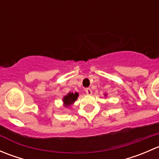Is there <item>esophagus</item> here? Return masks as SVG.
<instances>
[{
  "mask_svg": "<svg viewBox=\"0 0 159 159\" xmlns=\"http://www.w3.org/2000/svg\"><path fill=\"white\" fill-rule=\"evenodd\" d=\"M85 92L87 94H92V91H91V89H89V88H88V89H85Z\"/></svg>",
  "mask_w": 159,
  "mask_h": 159,
  "instance_id": "esophagus-1",
  "label": "esophagus"
}]
</instances>
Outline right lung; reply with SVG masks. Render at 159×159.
Segmentation results:
<instances>
[{
  "instance_id": "add662e5",
  "label": "right lung",
  "mask_w": 159,
  "mask_h": 159,
  "mask_svg": "<svg viewBox=\"0 0 159 159\" xmlns=\"http://www.w3.org/2000/svg\"><path fill=\"white\" fill-rule=\"evenodd\" d=\"M78 96V93H75V94H74V93H68V95L65 96L63 99L65 106H69L71 104H73L74 102H75V100L77 99Z\"/></svg>"
}]
</instances>
